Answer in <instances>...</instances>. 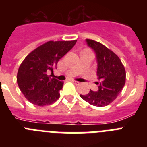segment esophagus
Instances as JSON below:
<instances>
[{"label": "esophagus", "instance_id": "34e87169", "mask_svg": "<svg viewBox=\"0 0 147 147\" xmlns=\"http://www.w3.org/2000/svg\"><path fill=\"white\" fill-rule=\"evenodd\" d=\"M71 82L72 83H74V84H75V85H79V84H80V83L78 82H77V81H75V80H71Z\"/></svg>", "mask_w": 147, "mask_h": 147}]
</instances>
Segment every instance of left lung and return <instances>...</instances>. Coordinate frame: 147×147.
I'll list each match as a JSON object with an SVG mask.
<instances>
[{
  "label": "left lung",
  "mask_w": 147,
  "mask_h": 147,
  "mask_svg": "<svg viewBox=\"0 0 147 147\" xmlns=\"http://www.w3.org/2000/svg\"><path fill=\"white\" fill-rule=\"evenodd\" d=\"M86 42L96 54L97 76L100 82L96 83L97 92L90 90L88 94L80 97L94 106H107L116 99L125 85V69L118 56L105 46L92 40H86Z\"/></svg>",
  "instance_id": "obj_1"
}]
</instances>
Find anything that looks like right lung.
Masks as SVG:
<instances>
[{"label": "right lung", "instance_id": "obj_1", "mask_svg": "<svg viewBox=\"0 0 147 147\" xmlns=\"http://www.w3.org/2000/svg\"><path fill=\"white\" fill-rule=\"evenodd\" d=\"M77 42L49 41L27 55L17 72L18 86L25 98L38 106L53 104L59 99L63 82L51 78L48 71L53 72L59 60Z\"/></svg>", "mask_w": 147, "mask_h": 147}]
</instances>
